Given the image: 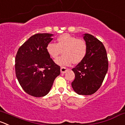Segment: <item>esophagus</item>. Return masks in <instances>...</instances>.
<instances>
[{
	"instance_id": "34e87169",
	"label": "esophagus",
	"mask_w": 125,
	"mask_h": 125,
	"mask_svg": "<svg viewBox=\"0 0 125 125\" xmlns=\"http://www.w3.org/2000/svg\"><path fill=\"white\" fill-rule=\"evenodd\" d=\"M68 70V69L65 67H62L60 68V71H61V73H65L66 72V71Z\"/></svg>"
}]
</instances>
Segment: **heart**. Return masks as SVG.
Segmentation results:
<instances>
[{
	"label": "heart",
	"mask_w": 125,
	"mask_h": 125,
	"mask_svg": "<svg viewBox=\"0 0 125 125\" xmlns=\"http://www.w3.org/2000/svg\"><path fill=\"white\" fill-rule=\"evenodd\" d=\"M57 43H49L46 51L49 56L55 59L63 52V55L58 58L55 63L60 66H70L72 63H79L87 54V46L84 40L68 33L61 35L57 39Z\"/></svg>",
	"instance_id": "obj_1"
}]
</instances>
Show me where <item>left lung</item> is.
Instances as JSON below:
<instances>
[{
    "mask_svg": "<svg viewBox=\"0 0 125 125\" xmlns=\"http://www.w3.org/2000/svg\"><path fill=\"white\" fill-rule=\"evenodd\" d=\"M87 51L82 62L72 69L75 79L71 83L78 95H90L100 88L108 70L106 50L100 40L88 33L83 35Z\"/></svg>",
    "mask_w": 125,
    "mask_h": 125,
    "instance_id": "left-lung-1",
    "label": "left lung"
}]
</instances>
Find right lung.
<instances>
[{"mask_svg":"<svg viewBox=\"0 0 125 125\" xmlns=\"http://www.w3.org/2000/svg\"><path fill=\"white\" fill-rule=\"evenodd\" d=\"M51 33H37L29 38L19 48L15 58L18 81L27 94L42 97L50 91L55 79L60 74L46 51L53 38Z\"/></svg>","mask_w":125,"mask_h":125,"instance_id":"right-lung-1","label":"right lung"}]
</instances>
